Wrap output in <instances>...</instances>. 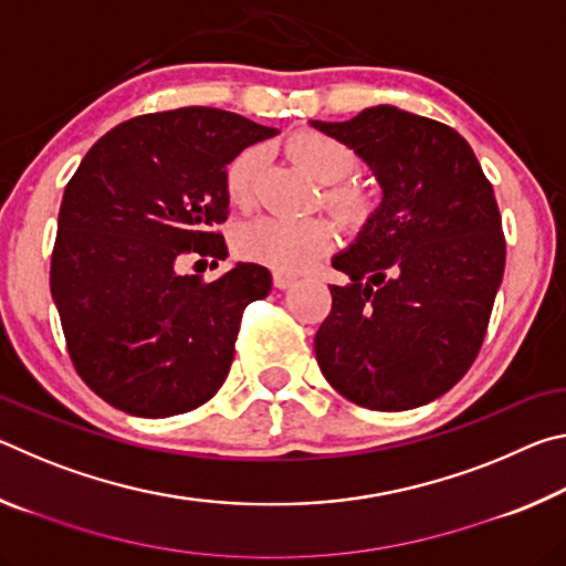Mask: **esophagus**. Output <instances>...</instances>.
Returning <instances> with one entry per match:
<instances>
[{"label": "esophagus", "instance_id": "1", "mask_svg": "<svg viewBox=\"0 0 566 566\" xmlns=\"http://www.w3.org/2000/svg\"><path fill=\"white\" fill-rule=\"evenodd\" d=\"M294 282H296V276L286 274V272H274V286H276V290H290Z\"/></svg>", "mask_w": 566, "mask_h": 566}]
</instances>
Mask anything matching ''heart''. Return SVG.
I'll list each match as a JSON object with an SVG mask.
<instances>
[{"instance_id": "obj_1", "label": "heart", "mask_w": 566, "mask_h": 566, "mask_svg": "<svg viewBox=\"0 0 566 566\" xmlns=\"http://www.w3.org/2000/svg\"><path fill=\"white\" fill-rule=\"evenodd\" d=\"M290 155L322 181L324 205H327L339 222L349 229H359L369 222L375 212V199L361 187L347 181L357 175L359 159L344 142L322 132H296L286 139ZM264 165L262 147H247L229 161L224 187L229 202L239 209L252 207L256 195V179ZM237 252L247 260L272 266L280 272L306 270L334 244V227L327 219H282L260 217L237 229Z\"/></svg>"}]
</instances>
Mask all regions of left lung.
I'll use <instances>...</instances> for the list:
<instances>
[{
  "mask_svg": "<svg viewBox=\"0 0 566 566\" xmlns=\"http://www.w3.org/2000/svg\"><path fill=\"white\" fill-rule=\"evenodd\" d=\"M312 127L357 151L385 191L332 262L349 284L329 286L314 337L322 375L367 409L427 405L467 375L490 327L506 260L494 189L442 122L381 104Z\"/></svg>",
  "mask_w": 566,
  "mask_h": 566,
  "instance_id": "1",
  "label": "left lung"
}]
</instances>
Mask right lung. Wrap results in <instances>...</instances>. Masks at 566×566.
<instances>
[{
	"label": "right lung",
	"instance_id": "obj_1",
	"mask_svg": "<svg viewBox=\"0 0 566 566\" xmlns=\"http://www.w3.org/2000/svg\"><path fill=\"white\" fill-rule=\"evenodd\" d=\"M274 134L212 107L142 114L104 134L74 171L50 286L76 375L112 407L185 415L224 385L242 314L270 294L272 274L237 264L205 282L177 262L224 260L214 227L229 214L227 165Z\"/></svg>",
	"mask_w": 566,
	"mask_h": 566
}]
</instances>
